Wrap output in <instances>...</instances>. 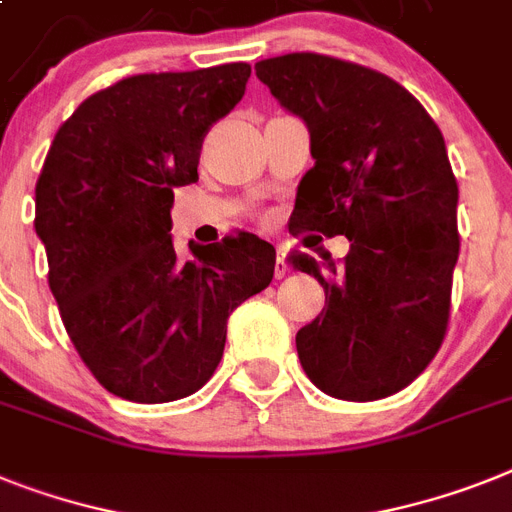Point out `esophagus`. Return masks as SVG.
<instances>
[{"label": "esophagus", "mask_w": 512, "mask_h": 512, "mask_svg": "<svg viewBox=\"0 0 512 512\" xmlns=\"http://www.w3.org/2000/svg\"><path fill=\"white\" fill-rule=\"evenodd\" d=\"M287 274V261H285V248L277 246V264H274V277L277 280H282Z\"/></svg>", "instance_id": "34e87169"}]
</instances>
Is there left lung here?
I'll list each match as a JSON object with an SVG mask.
<instances>
[{
  "mask_svg": "<svg viewBox=\"0 0 512 512\" xmlns=\"http://www.w3.org/2000/svg\"><path fill=\"white\" fill-rule=\"evenodd\" d=\"M256 78L311 133L293 235L350 240L340 264L290 253L327 295L295 335L303 371L332 398L395 395L437 356L450 319L460 238L445 138L416 96L356 62L282 54L261 59Z\"/></svg>",
  "mask_w": 512,
  "mask_h": 512,
  "instance_id": "obj_1",
  "label": "left lung"
}]
</instances>
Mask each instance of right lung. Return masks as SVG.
<instances>
[{"label":"right lung","mask_w":512,"mask_h":512,"mask_svg":"<svg viewBox=\"0 0 512 512\" xmlns=\"http://www.w3.org/2000/svg\"><path fill=\"white\" fill-rule=\"evenodd\" d=\"M251 65L146 73L88 96L54 135L36 183V235L78 356L104 390L170 403L219 366L227 319L274 277L253 232L172 246L175 188L198 180L204 135L246 94Z\"/></svg>","instance_id":"right-lung-1"}]
</instances>
